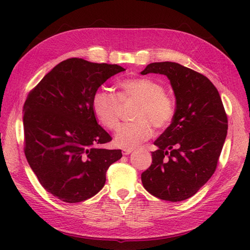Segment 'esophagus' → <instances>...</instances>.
I'll list each match as a JSON object with an SVG mask.
<instances>
[{
    "label": "esophagus",
    "mask_w": 250,
    "mask_h": 250,
    "mask_svg": "<svg viewBox=\"0 0 250 250\" xmlns=\"http://www.w3.org/2000/svg\"><path fill=\"white\" fill-rule=\"evenodd\" d=\"M132 151H133V149H131V148H125V149H122V155L128 156Z\"/></svg>",
    "instance_id": "34e87169"
}]
</instances>
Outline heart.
<instances>
[{
    "label": "heart",
    "mask_w": 250,
    "mask_h": 250,
    "mask_svg": "<svg viewBox=\"0 0 250 250\" xmlns=\"http://www.w3.org/2000/svg\"><path fill=\"white\" fill-rule=\"evenodd\" d=\"M119 88L117 95L109 90L99 89L91 100L94 116L108 130L118 128L124 106L136 102L131 114L134 121L121 125L117 131V146L133 148L150 139L152 125L157 130H163L172 124L176 106L174 99L164 91L162 83L151 78L140 77L121 82Z\"/></svg>",
    "instance_id": "1"
}]
</instances>
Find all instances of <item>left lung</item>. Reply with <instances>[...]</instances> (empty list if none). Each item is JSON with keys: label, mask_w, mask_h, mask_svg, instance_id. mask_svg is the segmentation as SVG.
I'll return each instance as SVG.
<instances>
[{"label": "left lung", "mask_w": 250, "mask_h": 250, "mask_svg": "<svg viewBox=\"0 0 250 250\" xmlns=\"http://www.w3.org/2000/svg\"><path fill=\"white\" fill-rule=\"evenodd\" d=\"M163 74L176 97V113L158 137L152 163L142 173L150 194L164 201L194 195L216 171L227 136L228 117L218 90L203 74L175 62H156L142 75Z\"/></svg>", "instance_id": "8db88e82"}]
</instances>
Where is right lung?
I'll list each match as a JSON object with an SVG mask.
<instances>
[{
    "mask_svg": "<svg viewBox=\"0 0 250 250\" xmlns=\"http://www.w3.org/2000/svg\"><path fill=\"white\" fill-rule=\"evenodd\" d=\"M125 71L79 58L60 62L29 92L23 106V150L40 184L66 203L92 198L103 188L120 149H103L111 136L93 114L101 84Z\"/></svg>",
    "mask_w": 250,
    "mask_h": 250,
    "instance_id": "1",
    "label": "right lung"
}]
</instances>
